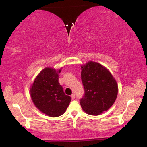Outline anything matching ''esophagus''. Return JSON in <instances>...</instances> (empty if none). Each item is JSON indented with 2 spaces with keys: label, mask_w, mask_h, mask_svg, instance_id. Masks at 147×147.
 <instances>
[{
  "label": "esophagus",
  "mask_w": 147,
  "mask_h": 147,
  "mask_svg": "<svg viewBox=\"0 0 147 147\" xmlns=\"http://www.w3.org/2000/svg\"><path fill=\"white\" fill-rule=\"evenodd\" d=\"M71 99H72V100H74V99H75V94H72L71 95Z\"/></svg>",
  "instance_id": "1"
}]
</instances>
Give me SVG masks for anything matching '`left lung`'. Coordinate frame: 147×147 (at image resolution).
<instances>
[{
  "mask_svg": "<svg viewBox=\"0 0 147 147\" xmlns=\"http://www.w3.org/2000/svg\"><path fill=\"white\" fill-rule=\"evenodd\" d=\"M84 95L80 104L84 112L97 116L109 109L118 94V85L110 72L101 64L89 61L82 65Z\"/></svg>",
  "mask_w": 147,
  "mask_h": 147,
  "instance_id": "obj_1",
  "label": "left lung"
}]
</instances>
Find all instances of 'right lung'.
<instances>
[{
    "instance_id": "obj_1",
    "label": "right lung",
    "mask_w": 147,
    "mask_h": 147,
    "mask_svg": "<svg viewBox=\"0 0 147 147\" xmlns=\"http://www.w3.org/2000/svg\"><path fill=\"white\" fill-rule=\"evenodd\" d=\"M59 70L46 67L32 84L30 92L34 104L40 111L51 117L63 114L71 102L59 83Z\"/></svg>"
}]
</instances>
